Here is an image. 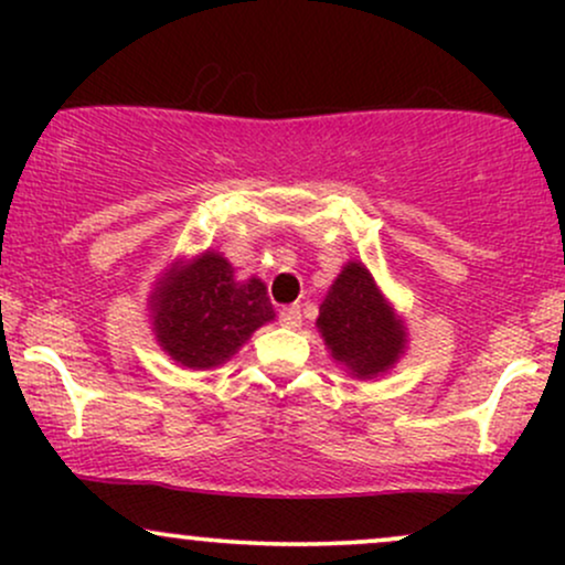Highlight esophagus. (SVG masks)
Returning a JSON list of instances; mask_svg holds the SVG:
<instances>
[{
    "instance_id": "1",
    "label": "esophagus",
    "mask_w": 565,
    "mask_h": 565,
    "mask_svg": "<svg viewBox=\"0 0 565 565\" xmlns=\"http://www.w3.org/2000/svg\"><path fill=\"white\" fill-rule=\"evenodd\" d=\"M278 321L284 323L287 329H297L302 323V313L297 305H289V308H281L278 310Z\"/></svg>"
}]
</instances>
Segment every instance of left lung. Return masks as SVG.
I'll use <instances>...</instances> for the list:
<instances>
[{
	"label": "left lung",
	"instance_id": "left-lung-1",
	"mask_svg": "<svg viewBox=\"0 0 565 565\" xmlns=\"http://www.w3.org/2000/svg\"><path fill=\"white\" fill-rule=\"evenodd\" d=\"M316 327L332 359L361 380L387 372L406 348L404 321L382 297L366 265L355 260L329 287Z\"/></svg>",
	"mask_w": 565,
	"mask_h": 565
}]
</instances>
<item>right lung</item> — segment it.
<instances>
[{
    "label": "right lung",
    "mask_w": 565,
    "mask_h": 565,
    "mask_svg": "<svg viewBox=\"0 0 565 565\" xmlns=\"http://www.w3.org/2000/svg\"><path fill=\"white\" fill-rule=\"evenodd\" d=\"M148 305L161 350L188 369L225 364L255 329L276 316L260 278L236 281L233 265L217 252L172 263Z\"/></svg>",
    "instance_id": "obj_1"
}]
</instances>
